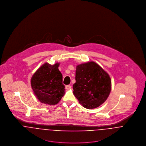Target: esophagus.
<instances>
[{
    "instance_id": "obj_1",
    "label": "esophagus",
    "mask_w": 146,
    "mask_h": 146,
    "mask_svg": "<svg viewBox=\"0 0 146 146\" xmlns=\"http://www.w3.org/2000/svg\"><path fill=\"white\" fill-rule=\"evenodd\" d=\"M71 88V86L70 85H66V89L67 90L70 89Z\"/></svg>"
}]
</instances>
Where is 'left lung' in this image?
I'll return each instance as SVG.
<instances>
[{
    "label": "left lung",
    "instance_id": "obj_1",
    "mask_svg": "<svg viewBox=\"0 0 146 146\" xmlns=\"http://www.w3.org/2000/svg\"><path fill=\"white\" fill-rule=\"evenodd\" d=\"M73 93L79 103L88 109L103 104L111 90V80L107 72L93 61L76 66Z\"/></svg>",
    "mask_w": 146,
    "mask_h": 146
}]
</instances>
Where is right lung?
I'll list each match as a JSON object with an SVG mask.
<instances>
[{"label":"right lung","instance_id":"1","mask_svg":"<svg viewBox=\"0 0 146 146\" xmlns=\"http://www.w3.org/2000/svg\"><path fill=\"white\" fill-rule=\"evenodd\" d=\"M60 63L51 65L44 63L34 74L31 86L36 98L49 105L57 104L65 93L62 75L58 69Z\"/></svg>","mask_w":146,"mask_h":146}]
</instances>
